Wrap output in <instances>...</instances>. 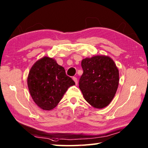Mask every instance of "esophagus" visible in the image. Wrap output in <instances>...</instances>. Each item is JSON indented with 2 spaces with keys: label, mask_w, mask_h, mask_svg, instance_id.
Masks as SVG:
<instances>
[{
  "label": "esophagus",
  "mask_w": 148,
  "mask_h": 148,
  "mask_svg": "<svg viewBox=\"0 0 148 148\" xmlns=\"http://www.w3.org/2000/svg\"><path fill=\"white\" fill-rule=\"evenodd\" d=\"M72 79H73L74 81L75 82V84H76V85H77V77H72Z\"/></svg>",
  "instance_id": "1"
}]
</instances>
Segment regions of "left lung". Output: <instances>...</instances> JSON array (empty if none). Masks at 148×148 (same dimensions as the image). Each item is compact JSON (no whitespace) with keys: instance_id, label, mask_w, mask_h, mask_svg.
Here are the masks:
<instances>
[{"instance_id":"left-lung-1","label":"left lung","mask_w":148,"mask_h":148,"mask_svg":"<svg viewBox=\"0 0 148 148\" xmlns=\"http://www.w3.org/2000/svg\"><path fill=\"white\" fill-rule=\"evenodd\" d=\"M79 87L86 101L95 108L106 107L116 93L119 71L110 57L96 56L82 61Z\"/></svg>"}]
</instances>
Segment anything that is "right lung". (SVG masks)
Segmentation results:
<instances>
[{
    "mask_svg": "<svg viewBox=\"0 0 148 148\" xmlns=\"http://www.w3.org/2000/svg\"><path fill=\"white\" fill-rule=\"evenodd\" d=\"M27 85L37 106L44 110H51L57 106L65 92L75 82L56 60L44 57L32 65Z\"/></svg>",
    "mask_w": 148,
    "mask_h": 148,
    "instance_id": "add662e5",
    "label": "right lung"
}]
</instances>
